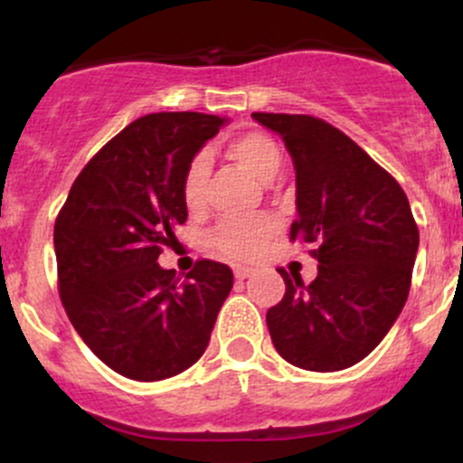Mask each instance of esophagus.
<instances>
[{
    "label": "esophagus",
    "instance_id": "obj_1",
    "mask_svg": "<svg viewBox=\"0 0 463 463\" xmlns=\"http://www.w3.org/2000/svg\"><path fill=\"white\" fill-rule=\"evenodd\" d=\"M250 274H252V269H250V268H243V265H235V279L237 280L248 279Z\"/></svg>",
    "mask_w": 463,
    "mask_h": 463
}]
</instances>
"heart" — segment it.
<instances>
[{"instance_id":"heart-1","label":"heart","mask_w":463,"mask_h":463,"mask_svg":"<svg viewBox=\"0 0 463 463\" xmlns=\"http://www.w3.org/2000/svg\"><path fill=\"white\" fill-rule=\"evenodd\" d=\"M231 158L246 167L261 183H272L283 165L279 143L263 132H243L232 137L226 146ZM206 180H209V161L204 154L189 158L180 180V194L189 211H200L204 206ZM276 222L272 217H252V220H224L211 232V248L235 261H250L261 252L268 239L274 235Z\"/></svg>"}]
</instances>
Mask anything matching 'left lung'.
Instances as JSON below:
<instances>
[{
	"label": "left lung",
	"mask_w": 463,
	"mask_h": 463,
	"mask_svg": "<svg viewBox=\"0 0 463 463\" xmlns=\"http://www.w3.org/2000/svg\"><path fill=\"white\" fill-rule=\"evenodd\" d=\"M279 132L296 167L289 241L309 243L317 276L285 280L269 307L274 348L291 365L335 372L379 346L411 287L418 226L401 184L328 121L311 115L252 113Z\"/></svg>",
	"instance_id": "8db88e82"
}]
</instances>
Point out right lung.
<instances>
[{"label":"right lung","instance_id":"obj_1","mask_svg":"<svg viewBox=\"0 0 463 463\" xmlns=\"http://www.w3.org/2000/svg\"><path fill=\"white\" fill-rule=\"evenodd\" d=\"M224 119L152 113L126 126L73 180L54 224L58 294L89 348L135 381H161L209 346L232 269L200 259L180 279L156 263L187 222L180 180Z\"/></svg>","mask_w":463,"mask_h":463}]
</instances>
